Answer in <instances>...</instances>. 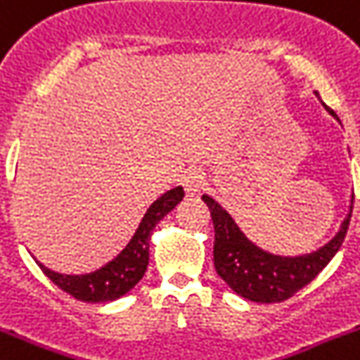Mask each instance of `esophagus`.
Here are the masks:
<instances>
[{
	"label": "esophagus",
	"instance_id": "1",
	"mask_svg": "<svg viewBox=\"0 0 360 360\" xmlns=\"http://www.w3.org/2000/svg\"><path fill=\"white\" fill-rule=\"evenodd\" d=\"M183 186H185V190H186V195H190V198H195V195H199L205 188L203 174L198 170L186 172L185 179H183Z\"/></svg>",
	"mask_w": 360,
	"mask_h": 360
}]
</instances>
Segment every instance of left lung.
Listing matches in <instances>:
<instances>
[{"mask_svg":"<svg viewBox=\"0 0 360 360\" xmlns=\"http://www.w3.org/2000/svg\"><path fill=\"white\" fill-rule=\"evenodd\" d=\"M319 95V93H316ZM329 113L337 117L333 111ZM355 199V195H353ZM344 219L339 234L328 245L313 255L282 258L264 252L247 240L232 221V217L223 210L212 198L203 195L214 221L216 240H214V267L216 273L226 282V285L240 297L259 304H276L291 298L295 292L306 288L311 280L331 262L337 250L342 245L353 210Z\"/></svg>","mask_w":360,"mask_h":360,"instance_id":"left-lung-1","label":"left lung"}]
</instances>
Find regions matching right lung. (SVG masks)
Returning <instances> with one entry per match:
<instances>
[{"instance_id": "obj_1", "label": "right lung", "mask_w": 360, "mask_h": 360, "mask_svg": "<svg viewBox=\"0 0 360 360\" xmlns=\"http://www.w3.org/2000/svg\"><path fill=\"white\" fill-rule=\"evenodd\" d=\"M183 198H185V190L177 186L157 199L155 203L148 208L143 223L139 225L134 240L129 241L128 247L111 264L98 269L96 273L86 274V276H63V274L53 273L40 264L41 271L54 285H58L62 291L77 300L96 304V302H111L115 298H120L129 289H134L135 283L146 273L148 258H150V236H152L153 226L170 210H174L175 205H179Z\"/></svg>"}]
</instances>
